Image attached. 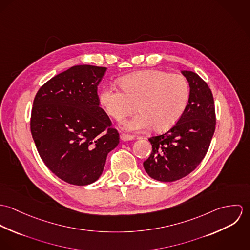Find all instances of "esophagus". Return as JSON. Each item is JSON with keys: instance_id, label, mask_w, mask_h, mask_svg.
Returning a JSON list of instances; mask_svg holds the SVG:
<instances>
[{"instance_id": "34e87169", "label": "esophagus", "mask_w": 250, "mask_h": 250, "mask_svg": "<svg viewBox=\"0 0 250 250\" xmlns=\"http://www.w3.org/2000/svg\"><path fill=\"white\" fill-rule=\"evenodd\" d=\"M135 138L133 136L130 135H126V134H121L120 135V140L123 142H128V141H133Z\"/></svg>"}]
</instances>
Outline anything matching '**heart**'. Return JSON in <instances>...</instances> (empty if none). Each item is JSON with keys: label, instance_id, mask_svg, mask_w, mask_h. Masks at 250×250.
<instances>
[{"label": "heart", "instance_id": "obj_1", "mask_svg": "<svg viewBox=\"0 0 250 250\" xmlns=\"http://www.w3.org/2000/svg\"><path fill=\"white\" fill-rule=\"evenodd\" d=\"M122 90L107 86L99 94V104L107 115L122 121L137 108L135 116L124 123V129L142 132L151 126L163 132L174 126L183 115L189 98V86L179 74L143 70L122 77Z\"/></svg>", "mask_w": 250, "mask_h": 250}]
</instances>
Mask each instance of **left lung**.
<instances>
[{"instance_id":"left-lung-1","label":"left lung","mask_w":250,"mask_h":250,"mask_svg":"<svg viewBox=\"0 0 250 250\" xmlns=\"http://www.w3.org/2000/svg\"><path fill=\"white\" fill-rule=\"evenodd\" d=\"M189 84L187 107L166 134L152 137V153L143 167L151 178L173 182L192 172L204 159L215 129L214 97L194 72L182 71Z\"/></svg>"}]
</instances>
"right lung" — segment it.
I'll list each match as a JSON object with an SVG mask.
<instances>
[{
	"label": "right lung",
	"instance_id": "right-lung-1",
	"mask_svg": "<svg viewBox=\"0 0 250 250\" xmlns=\"http://www.w3.org/2000/svg\"><path fill=\"white\" fill-rule=\"evenodd\" d=\"M106 67L76 65L40 87L32 109L31 131L47 167L77 186L101 176L119 135L99 107L97 86Z\"/></svg>",
	"mask_w": 250,
	"mask_h": 250
}]
</instances>
